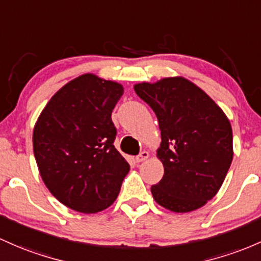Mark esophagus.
<instances>
[{
	"instance_id": "34e87169",
	"label": "esophagus",
	"mask_w": 261,
	"mask_h": 261,
	"mask_svg": "<svg viewBox=\"0 0 261 261\" xmlns=\"http://www.w3.org/2000/svg\"><path fill=\"white\" fill-rule=\"evenodd\" d=\"M148 157H150V153H148L147 151H142V152L140 153L135 160H136V162H144L148 159Z\"/></svg>"
}]
</instances>
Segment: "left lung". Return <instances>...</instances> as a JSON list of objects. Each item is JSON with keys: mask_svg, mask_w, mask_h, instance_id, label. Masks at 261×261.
<instances>
[{"mask_svg": "<svg viewBox=\"0 0 261 261\" xmlns=\"http://www.w3.org/2000/svg\"><path fill=\"white\" fill-rule=\"evenodd\" d=\"M156 114L161 130L157 159L165 173L153 199L176 213L203 207L222 187L233 160V133L224 111L183 76L134 85Z\"/></svg>", "mask_w": 261, "mask_h": 261, "instance_id": "8db88e82", "label": "left lung"}]
</instances>
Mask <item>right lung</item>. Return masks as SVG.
<instances>
[{
	"label": "right lung",
	"mask_w": 261,
	"mask_h": 261,
	"mask_svg": "<svg viewBox=\"0 0 261 261\" xmlns=\"http://www.w3.org/2000/svg\"><path fill=\"white\" fill-rule=\"evenodd\" d=\"M122 94L119 83L83 74L51 96L34 125L43 182L70 210L98 213L119 196L130 165L114 146L111 113Z\"/></svg>",
	"instance_id": "obj_1"
}]
</instances>
